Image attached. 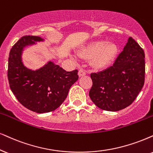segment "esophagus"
Here are the masks:
<instances>
[{"label": "esophagus", "mask_w": 153, "mask_h": 153, "mask_svg": "<svg viewBox=\"0 0 153 153\" xmlns=\"http://www.w3.org/2000/svg\"><path fill=\"white\" fill-rule=\"evenodd\" d=\"M86 75V71L84 70V69L82 68H80L79 69V71H78V75L79 77H82V76H84V75Z\"/></svg>", "instance_id": "obj_1"}]
</instances>
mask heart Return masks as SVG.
Masks as SVG:
<instances>
[{
    "mask_svg": "<svg viewBox=\"0 0 153 153\" xmlns=\"http://www.w3.org/2000/svg\"><path fill=\"white\" fill-rule=\"evenodd\" d=\"M117 53V46L114 43L106 44L104 41H98L89 44L80 52L84 57L93 58L92 63L97 68L107 66L114 59Z\"/></svg>",
    "mask_w": 153,
    "mask_h": 153,
    "instance_id": "1",
    "label": "heart"
}]
</instances>
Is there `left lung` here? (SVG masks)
Segmentation results:
<instances>
[{"instance_id": "8db88e82", "label": "left lung", "mask_w": 153, "mask_h": 153, "mask_svg": "<svg viewBox=\"0 0 153 153\" xmlns=\"http://www.w3.org/2000/svg\"><path fill=\"white\" fill-rule=\"evenodd\" d=\"M145 53L132 37L113 65L101 72L91 73L89 95L97 107L117 111L133 103L145 82Z\"/></svg>"}]
</instances>
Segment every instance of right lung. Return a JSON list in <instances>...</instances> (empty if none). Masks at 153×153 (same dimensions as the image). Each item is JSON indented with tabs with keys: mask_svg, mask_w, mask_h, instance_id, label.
Listing matches in <instances>:
<instances>
[{
	"mask_svg": "<svg viewBox=\"0 0 153 153\" xmlns=\"http://www.w3.org/2000/svg\"><path fill=\"white\" fill-rule=\"evenodd\" d=\"M44 41L39 36H22L10 49L7 68L10 88L15 97L27 109L39 114L56 109L78 80V70L68 72L52 61L35 71L25 66L22 59L25 48Z\"/></svg>",
	"mask_w": 153,
	"mask_h": 153,
	"instance_id": "add662e5",
	"label": "right lung"
}]
</instances>
